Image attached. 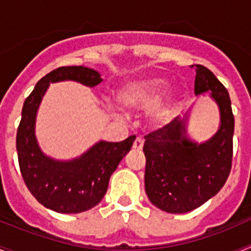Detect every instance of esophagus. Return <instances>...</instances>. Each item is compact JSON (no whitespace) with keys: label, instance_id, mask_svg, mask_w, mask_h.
<instances>
[{"label":"esophagus","instance_id":"esophagus-1","mask_svg":"<svg viewBox=\"0 0 251 251\" xmlns=\"http://www.w3.org/2000/svg\"><path fill=\"white\" fill-rule=\"evenodd\" d=\"M143 145H145V141L142 138H137L136 141H134V143H133V150H137V151H141L142 148H143Z\"/></svg>","mask_w":251,"mask_h":251}]
</instances>
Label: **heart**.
<instances>
[{
  "instance_id": "1",
  "label": "heart",
  "mask_w": 251,
  "mask_h": 251,
  "mask_svg": "<svg viewBox=\"0 0 251 251\" xmlns=\"http://www.w3.org/2000/svg\"><path fill=\"white\" fill-rule=\"evenodd\" d=\"M166 89V80L161 76H143L123 84L115 99L126 110L146 108V118L153 126H165L174 118L176 112V97L172 93L161 95Z\"/></svg>"
}]
</instances>
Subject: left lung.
<instances>
[{"label":"left lung","instance_id":"8db88e82","mask_svg":"<svg viewBox=\"0 0 251 251\" xmlns=\"http://www.w3.org/2000/svg\"><path fill=\"white\" fill-rule=\"evenodd\" d=\"M196 70L195 95L208 93L220 112L219 129L211 138L197 143L187 134L190 114L146 136L145 186L151 202L162 211H192L225 185L231 170L234 115L229 93L207 68Z\"/></svg>","mask_w":251,"mask_h":251}]
</instances>
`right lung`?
Wrapping results in <instances>:
<instances>
[{"instance_id": "add662e5", "label": "right lung", "mask_w": 251, "mask_h": 251, "mask_svg": "<svg viewBox=\"0 0 251 251\" xmlns=\"http://www.w3.org/2000/svg\"><path fill=\"white\" fill-rule=\"evenodd\" d=\"M77 81L97 86L101 76L86 66H63L40 79L22 106L16 136L20 171L26 186L41 205L60 214H79L98 205L112 174L132 148L134 136L122 142L99 141L69 161L51 158L41 151L35 134L36 114L50 83Z\"/></svg>"}]
</instances>
